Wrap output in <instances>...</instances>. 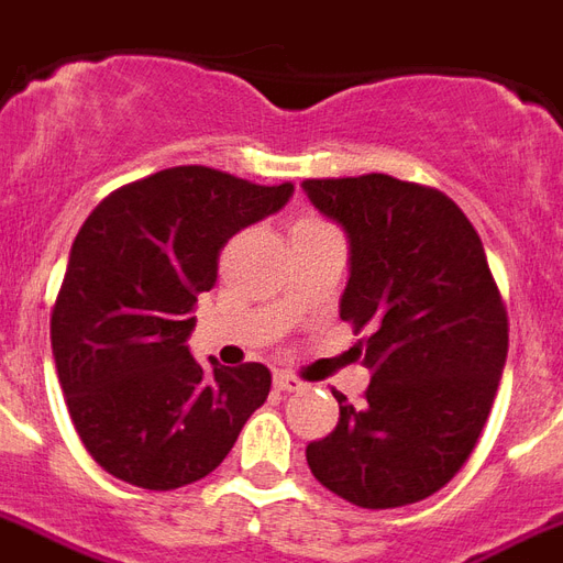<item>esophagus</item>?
I'll return each instance as SVG.
<instances>
[{"mask_svg": "<svg viewBox=\"0 0 563 563\" xmlns=\"http://www.w3.org/2000/svg\"><path fill=\"white\" fill-rule=\"evenodd\" d=\"M274 386H277V389H283V393H300V389H303V380H300V377H295V375H286V372H277V375H274Z\"/></svg>", "mask_w": 563, "mask_h": 563, "instance_id": "esophagus-1", "label": "esophagus"}]
</instances>
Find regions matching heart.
I'll return each mask as SVG.
<instances>
[{
  "label": "heart",
  "mask_w": 563,
  "mask_h": 563,
  "mask_svg": "<svg viewBox=\"0 0 563 563\" xmlns=\"http://www.w3.org/2000/svg\"><path fill=\"white\" fill-rule=\"evenodd\" d=\"M310 221H316V218H310Z\"/></svg>",
  "instance_id": "heart-1"
}]
</instances>
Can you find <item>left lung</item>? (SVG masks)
<instances>
[{"mask_svg": "<svg viewBox=\"0 0 563 563\" xmlns=\"http://www.w3.org/2000/svg\"><path fill=\"white\" fill-rule=\"evenodd\" d=\"M351 244L342 321L372 372L366 401L307 445L312 475L360 508H401L452 482L490 416L508 312L484 244L452 197L386 174L303 179Z\"/></svg>", "mask_w": 563, "mask_h": 563, "instance_id": "obj_1", "label": "left lung"}]
</instances>
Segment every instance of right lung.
<instances>
[{"label": "right lung", "instance_id": "right-lung-1", "mask_svg": "<svg viewBox=\"0 0 563 563\" xmlns=\"http://www.w3.org/2000/svg\"><path fill=\"white\" fill-rule=\"evenodd\" d=\"M291 191L167 167L111 191L81 224L53 310V354L81 443L114 478L144 490L200 482L265 405L263 363L203 368L186 339L221 247Z\"/></svg>", "mask_w": 563, "mask_h": 563}]
</instances>
